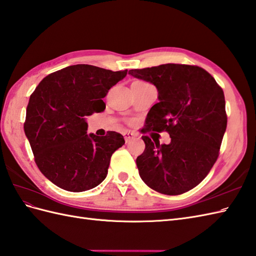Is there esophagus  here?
<instances>
[{"mask_svg":"<svg viewBox=\"0 0 256 256\" xmlns=\"http://www.w3.org/2000/svg\"><path fill=\"white\" fill-rule=\"evenodd\" d=\"M123 136H124V140H126V142H130V140H133L134 138H136V134L130 132V130H126V132L123 133Z\"/></svg>","mask_w":256,"mask_h":256,"instance_id":"1","label":"esophagus"}]
</instances>
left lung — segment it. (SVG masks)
<instances>
[{
	"label": "left lung",
	"mask_w": 256,
	"mask_h": 256,
	"mask_svg": "<svg viewBox=\"0 0 256 256\" xmlns=\"http://www.w3.org/2000/svg\"><path fill=\"white\" fill-rule=\"evenodd\" d=\"M128 74L158 90L159 102L148 112L142 133L167 130L171 138L167 145L142 136L145 150L136 159L142 180L159 193H186L205 179L218 158L227 128L222 89L194 65L169 63Z\"/></svg>",
	"instance_id": "left-lung-1"
}]
</instances>
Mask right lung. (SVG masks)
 Here are the masks:
<instances>
[{"label": "right lung", "instance_id": "add662e5", "mask_svg": "<svg viewBox=\"0 0 256 256\" xmlns=\"http://www.w3.org/2000/svg\"><path fill=\"white\" fill-rule=\"evenodd\" d=\"M126 74L70 65L44 77L32 94L24 130L39 170L56 186L82 192L106 179L112 154L126 142L116 132L87 134L86 118L106 109L102 98Z\"/></svg>", "mask_w": 256, "mask_h": 256}]
</instances>
